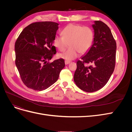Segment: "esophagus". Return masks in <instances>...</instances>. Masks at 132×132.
<instances>
[{"label":"esophagus","mask_w":132,"mask_h":132,"mask_svg":"<svg viewBox=\"0 0 132 132\" xmlns=\"http://www.w3.org/2000/svg\"><path fill=\"white\" fill-rule=\"evenodd\" d=\"M65 65H67L68 64H69L70 63V61H67V60H66V61H65Z\"/></svg>","instance_id":"34e87169"}]
</instances>
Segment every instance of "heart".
<instances>
[{"label":"heart","mask_w":132,"mask_h":132,"mask_svg":"<svg viewBox=\"0 0 132 132\" xmlns=\"http://www.w3.org/2000/svg\"><path fill=\"white\" fill-rule=\"evenodd\" d=\"M62 36H55L53 39L55 47L60 51L67 52L59 55L60 58L67 61L77 58L79 53L84 54L88 52L93 46L94 41V30L89 26L80 24L70 23L62 31Z\"/></svg>","instance_id":"b5f03b06"}]
</instances>
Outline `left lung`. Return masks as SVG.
Wrapping results in <instances>:
<instances>
[{"label":"left lung","mask_w":132,"mask_h":132,"mask_svg":"<svg viewBox=\"0 0 132 132\" xmlns=\"http://www.w3.org/2000/svg\"><path fill=\"white\" fill-rule=\"evenodd\" d=\"M94 22L93 46L77 62L74 75L75 84L87 93L96 91L106 84L116 63V42L110 28L101 21Z\"/></svg>","instance_id":"1"}]
</instances>
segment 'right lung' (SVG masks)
<instances>
[{
	"mask_svg": "<svg viewBox=\"0 0 132 132\" xmlns=\"http://www.w3.org/2000/svg\"><path fill=\"white\" fill-rule=\"evenodd\" d=\"M58 25L52 21L32 23L22 30L15 42V64L21 80L30 89H47L57 81L65 67L62 58L47 62L56 53L52 44Z\"/></svg>",
	"mask_w": 132,
	"mask_h": 132,
	"instance_id": "1",
	"label": "right lung"
}]
</instances>
